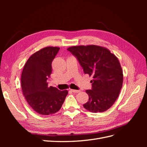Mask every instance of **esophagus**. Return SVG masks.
Segmentation results:
<instances>
[{
    "mask_svg": "<svg viewBox=\"0 0 147 147\" xmlns=\"http://www.w3.org/2000/svg\"><path fill=\"white\" fill-rule=\"evenodd\" d=\"M71 90V91L72 92H75V93H77V92H79L80 91V90Z\"/></svg>",
    "mask_w": 147,
    "mask_h": 147,
    "instance_id": "1",
    "label": "esophagus"
}]
</instances>
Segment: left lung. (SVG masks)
<instances>
[{
  "label": "left lung",
  "instance_id": "8db88e82",
  "mask_svg": "<svg viewBox=\"0 0 147 147\" xmlns=\"http://www.w3.org/2000/svg\"><path fill=\"white\" fill-rule=\"evenodd\" d=\"M77 57L84 73L92 76L89 100L83 105L92 113L104 112L116 101L123 86V74L117 57L109 49L94 45L67 48Z\"/></svg>",
  "mask_w": 147,
  "mask_h": 147
}]
</instances>
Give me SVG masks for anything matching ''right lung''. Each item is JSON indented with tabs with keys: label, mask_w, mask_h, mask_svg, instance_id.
<instances>
[{
	"label": "right lung",
	"mask_w": 147,
	"mask_h": 147,
	"mask_svg": "<svg viewBox=\"0 0 147 147\" xmlns=\"http://www.w3.org/2000/svg\"><path fill=\"white\" fill-rule=\"evenodd\" d=\"M59 50V47H48L35 52L26 63L21 74L22 91L26 101L42 115L58 112L68 94L67 90L60 91L48 85L52 61Z\"/></svg>",
	"instance_id": "obj_1"
}]
</instances>
